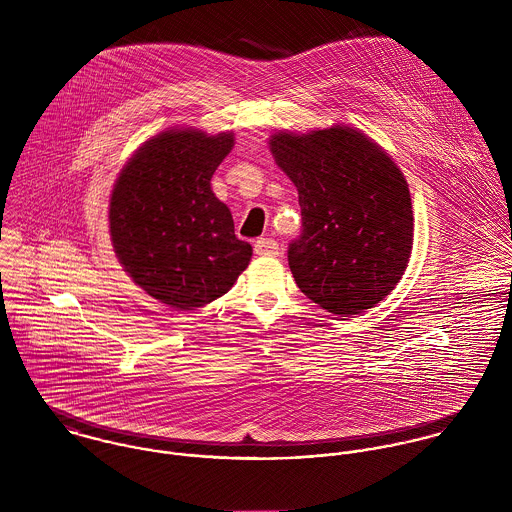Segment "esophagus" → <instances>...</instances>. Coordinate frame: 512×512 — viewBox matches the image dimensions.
I'll return each mask as SVG.
<instances>
[{"mask_svg":"<svg viewBox=\"0 0 512 512\" xmlns=\"http://www.w3.org/2000/svg\"><path fill=\"white\" fill-rule=\"evenodd\" d=\"M254 252L258 256H278L280 254V246L272 238H258L254 242Z\"/></svg>","mask_w":512,"mask_h":512,"instance_id":"obj_1","label":"esophagus"}]
</instances>
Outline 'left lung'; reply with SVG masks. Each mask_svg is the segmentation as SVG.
<instances>
[{"label":"left lung","mask_w":512,"mask_h":512,"mask_svg":"<svg viewBox=\"0 0 512 512\" xmlns=\"http://www.w3.org/2000/svg\"><path fill=\"white\" fill-rule=\"evenodd\" d=\"M270 149L293 181L301 232L290 242L295 284L319 307L359 315L400 282L412 252V199L402 171L351 128L280 132Z\"/></svg>","instance_id":"1"}]
</instances>
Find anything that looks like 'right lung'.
Here are the masks:
<instances>
[{"mask_svg":"<svg viewBox=\"0 0 512 512\" xmlns=\"http://www.w3.org/2000/svg\"><path fill=\"white\" fill-rule=\"evenodd\" d=\"M232 134L167 130L122 169L110 199L118 260L151 297L193 309L228 292L252 246L238 240L211 179L232 149Z\"/></svg>","mask_w":512,"mask_h":512,"instance_id":"1","label":"right lung"}]
</instances>
